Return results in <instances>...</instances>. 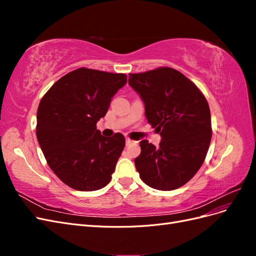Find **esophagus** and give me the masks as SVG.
<instances>
[{
    "mask_svg": "<svg viewBox=\"0 0 256 256\" xmlns=\"http://www.w3.org/2000/svg\"><path fill=\"white\" fill-rule=\"evenodd\" d=\"M134 143H136V141H132V140H130L129 138H126V145H127V146L130 145V144H134Z\"/></svg>",
    "mask_w": 256,
    "mask_h": 256,
    "instance_id": "esophagus-1",
    "label": "esophagus"
}]
</instances>
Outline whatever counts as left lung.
<instances>
[{
  "label": "left lung",
  "mask_w": 256,
  "mask_h": 256,
  "mask_svg": "<svg viewBox=\"0 0 256 256\" xmlns=\"http://www.w3.org/2000/svg\"><path fill=\"white\" fill-rule=\"evenodd\" d=\"M128 83L145 106V116L161 136L159 147L140 142L134 159L141 180L150 187L170 191L187 184L202 166L212 140L207 100L182 72L160 67L129 74Z\"/></svg>",
  "instance_id": "obj_1"
}]
</instances>
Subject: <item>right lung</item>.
Returning <instances> with one entry per match:
<instances>
[{"label": "right lung", "mask_w": 256, "mask_h": 256, "mask_svg": "<svg viewBox=\"0 0 256 256\" xmlns=\"http://www.w3.org/2000/svg\"><path fill=\"white\" fill-rule=\"evenodd\" d=\"M126 83L124 74L79 68L62 76L40 100L38 143L50 168L70 188L95 191L110 182L125 136L106 138L96 124Z\"/></svg>", "instance_id": "1"}]
</instances>
